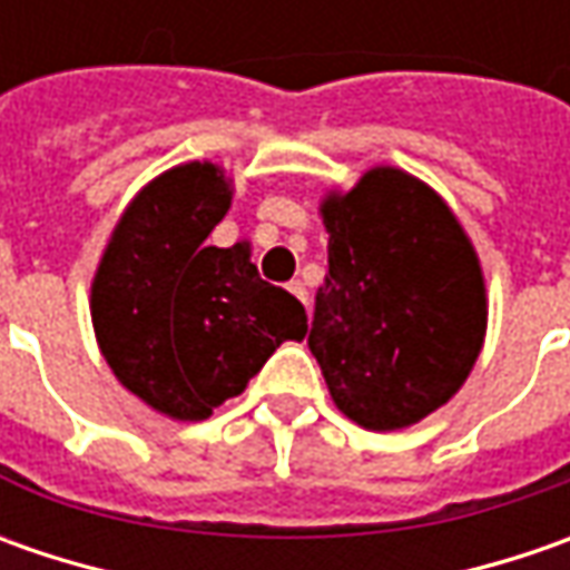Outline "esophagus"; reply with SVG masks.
Segmentation results:
<instances>
[{
  "instance_id": "34e87169",
  "label": "esophagus",
  "mask_w": 570,
  "mask_h": 570,
  "mask_svg": "<svg viewBox=\"0 0 570 570\" xmlns=\"http://www.w3.org/2000/svg\"><path fill=\"white\" fill-rule=\"evenodd\" d=\"M288 292H292V295H295L297 301H301V304L307 307V288H304L301 282H292V285H288Z\"/></svg>"
}]
</instances>
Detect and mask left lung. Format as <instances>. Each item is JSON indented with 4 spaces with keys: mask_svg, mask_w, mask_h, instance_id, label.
Listing matches in <instances>:
<instances>
[{
    "mask_svg": "<svg viewBox=\"0 0 570 570\" xmlns=\"http://www.w3.org/2000/svg\"><path fill=\"white\" fill-rule=\"evenodd\" d=\"M330 273L307 345L342 415L415 425L466 383L489 326L479 253L450 206L400 167H371L320 203Z\"/></svg>",
    "mask_w": 570,
    "mask_h": 570,
    "instance_id": "1",
    "label": "left lung"
}]
</instances>
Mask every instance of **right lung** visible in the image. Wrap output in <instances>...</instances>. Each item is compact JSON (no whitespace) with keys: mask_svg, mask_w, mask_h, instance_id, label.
Listing matches in <instances>:
<instances>
[{"mask_svg":"<svg viewBox=\"0 0 570 570\" xmlns=\"http://www.w3.org/2000/svg\"><path fill=\"white\" fill-rule=\"evenodd\" d=\"M228 208L222 167H170L132 196L91 282L104 362L132 396L177 422L208 419L282 342L307 333L301 301L259 278L250 244H206Z\"/></svg>","mask_w":570,"mask_h":570,"instance_id":"obj_1","label":"right lung"}]
</instances>
